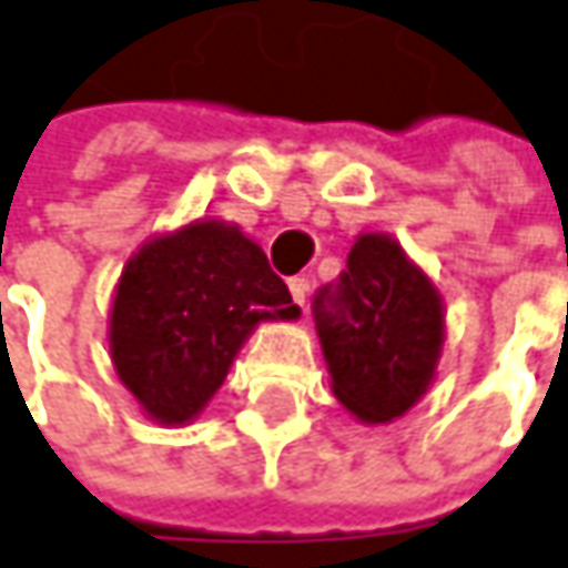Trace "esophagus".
<instances>
[{
	"instance_id": "1",
	"label": "esophagus",
	"mask_w": 568,
	"mask_h": 568,
	"mask_svg": "<svg viewBox=\"0 0 568 568\" xmlns=\"http://www.w3.org/2000/svg\"><path fill=\"white\" fill-rule=\"evenodd\" d=\"M287 287H291L294 303H297V306H306V300H310V277H291Z\"/></svg>"
}]
</instances>
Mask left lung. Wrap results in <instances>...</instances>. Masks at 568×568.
I'll return each mask as SVG.
<instances>
[{"instance_id": "1", "label": "left lung", "mask_w": 568, "mask_h": 568, "mask_svg": "<svg viewBox=\"0 0 568 568\" xmlns=\"http://www.w3.org/2000/svg\"><path fill=\"white\" fill-rule=\"evenodd\" d=\"M332 393L367 425L409 412L435 381L444 306L428 274L386 233L357 236L348 268L313 300Z\"/></svg>"}]
</instances>
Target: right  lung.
Returning a JSON list of instances; mask_svg holds the SVG:
<instances>
[{"label": "right lung", "mask_w": 568, "mask_h": 568, "mask_svg": "<svg viewBox=\"0 0 568 568\" xmlns=\"http://www.w3.org/2000/svg\"><path fill=\"white\" fill-rule=\"evenodd\" d=\"M297 316L258 242L233 223L194 220L124 265L111 303V361L150 418L187 425L223 386L252 328Z\"/></svg>", "instance_id": "add662e5"}]
</instances>
